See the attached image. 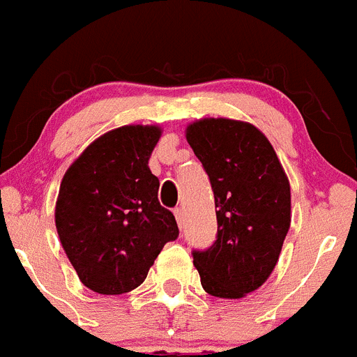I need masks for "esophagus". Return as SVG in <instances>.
<instances>
[{"label":"esophagus","mask_w":357,"mask_h":357,"mask_svg":"<svg viewBox=\"0 0 357 357\" xmlns=\"http://www.w3.org/2000/svg\"><path fill=\"white\" fill-rule=\"evenodd\" d=\"M174 215H176V220H178V226L183 227V210L181 208H176Z\"/></svg>","instance_id":"1"}]
</instances>
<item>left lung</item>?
I'll list each match as a JSON object with an SVG mask.
<instances>
[{
    "mask_svg": "<svg viewBox=\"0 0 357 357\" xmlns=\"http://www.w3.org/2000/svg\"><path fill=\"white\" fill-rule=\"evenodd\" d=\"M186 140L202 163L215 195L217 240L194 250L202 288L220 298H242L274 271L290 229V183L274 147L256 126L233 119H201Z\"/></svg>",
    "mask_w": 357,
    "mask_h": 357,
    "instance_id": "left-lung-1",
    "label": "left lung"
}]
</instances>
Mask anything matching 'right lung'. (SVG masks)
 Wrapping results in <instances>:
<instances>
[{"instance_id": "right-lung-1", "label": "right lung", "mask_w": 357, "mask_h": 357, "mask_svg": "<svg viewBox=\"0 0 357 357\" xmlns=\"http://www.w3.org/2000/svg\"><path fill=\"white\" fill-rule=\"evenodd\" d=\"M158 126L117 128L101 135L67 169L54 222L79 281L92 291L135 290L167 242L178 238L172 211L158 201L149 169Z\"/></svg>"}]
</instances>
